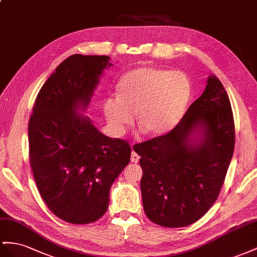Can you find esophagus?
I'll return each instance as SVG.
<instances>
[{
	"mask_svg": "<svg viewBox=\"0 0 257 257\" xmlns=\"http://www.w3.org/2000/svg\"><path fill=\"white\" fill-rule=\"evenodd\" d=\"M139 160H140V156L138 155L135 151H133V152H131V162L133 163H138L139 162Z\"/></svg>",
	"mask_w": 257,
	"mask_h": 257,
	"instance_id": "34e87169",
	"label": "esophagus"
}]
</instances>
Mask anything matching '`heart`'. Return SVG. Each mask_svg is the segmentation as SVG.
<instances>
[{
	"mask_svg": "<svg viewBox=\"0 0 257 257\" xmlns=\"http://www.w3.org/2000/svg\"><path fill=\"white\" fill-rule=\"evenodd\" d=\"M116 96L103 102V113L115 133L121 134L134 120L148 136L173 129L192 94L189 78L178 70L143 66L126 72L116 85Z\"/></svg>",
	"mask_w": 257,
	"mask_h": 257,
	"instance_id": "1",
	"label": "heart"
}]
</instances>
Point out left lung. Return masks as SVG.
<instances>
[{
    "label": "left lung",
    "mask_w": 257,
    "mask_h": 257,
    "mask_svg": "<svg viewBox=\"0 0 257 257\" xmlns=\"http://www.w3.org/2000/svg\"><path fill=\"white\" fill-rule=\"evenodd\" d=\"M143 208L153 222L179 228L199 220L219 195L234 149L231 105L219 79L168 133L137 144Z\"/></svg>",
    "instance_id": "obj_1"
}]
</instances>
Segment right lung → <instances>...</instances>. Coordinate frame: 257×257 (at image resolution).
I'll return each instance as SVG.
<instances>
[{"mask_svg":"<svg viewBox=\"0 0 257 257\" xmlns=\"http://www.w3.org/2000/svg\"><path fill=\"white\" fill-rule=\"evenodd\" d=\"M105 55L75 54L57 66L30 117L29 156L40 195L61 219L83 225L107 210L109 190L130 162L128 142L103 135L88 116Z\"/></svg>","mask_w":257,"mask_h":257,"instance_id":"obj_1","label":"right lung"}]
</instances>
